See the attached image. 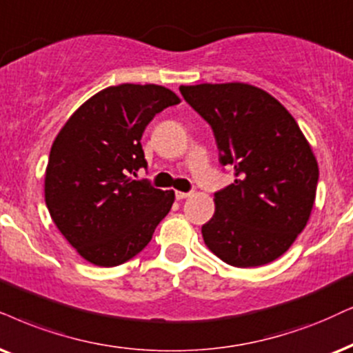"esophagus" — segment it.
Segmentation results:
<instances>
[{
  "instance_id": "esophagus-1",
  "label": "esophagus",
  "mask_w": 353,
  "mask_h": 353,
  "mask_svg": "<svg viewBox=\"0 0 353 353\" xmlns=\"http://www.w3.org/2000/svg\"><path fill=\"white\" fill-rule=\"evenodd\" d=\"M192 194H194V192H179V190H177V192H176V199H177V200H182V199L192 197Z\"/></svg>"
}]
</instances>
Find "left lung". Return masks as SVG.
<instances>
[{
	"label": "left lung",
	"mask_w": 353,
	"mask_h": 353,
	"mask_svg": "<svg viewBox=\"0 0 353 353\" xmlns=\"http://www.w3.org/2000/svg\"><path fill=\"white\" fill-rule=\"evenodd\" d=\"M187 104L212 127L220 163L236 179L215 192V215L202 226L210 251L234 267L275 261L305 230L319 169L285 107L244 83L181 86Z\"/></svg>",
	"instance_id": "8db88e82"
}]
</instances>
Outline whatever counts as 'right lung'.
I'll list each match as a JSON object with an SVG mask.
<instances>
[{"mask_svg":"<svg viewBox=\"0 0 353 353\" xmlns=\"http://www.w3.org/2000/svg\"><path fill=\"white\" fill-rule=\"evenodd\" d=\"M181 99L156 84L102 89L53 141L46 203L53 223L88 262L115 267L141 252L174 202V190L137 181L146 168L141 135L156 114Z\"/></svg>","mask_w":353,"mask_h":353,"instance_id":"right-lung-1","label":"right lung"}]
</instances>
